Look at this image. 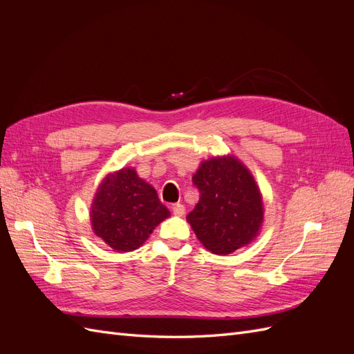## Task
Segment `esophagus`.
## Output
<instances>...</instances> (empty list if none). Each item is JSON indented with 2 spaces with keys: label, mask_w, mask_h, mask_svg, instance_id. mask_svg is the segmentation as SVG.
Wrapping results in <instances>:
<instances>
[{
  "label": "esophagus",
  "mask_w": 354,
  "mask_h": 354,
  "mask_svg": "<svg viewBox=\"0 0 354 354\" xmlns=\"http://www.w3.org/2000/svg\"><path fill=\"white\" fill-rule=\"evenodd\" d=\"M171 209H173V214L177 217L185 216V212H186V207L183 205V203H174V205L171 207Z\"/></svg>",
  "instance_id": "34e87169"
}]
</instances>
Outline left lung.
<instances>
[{
    "instance_id": "left-lung-1",
    "label": "left lung",
    "mask_w": 354,
    "mask_h": 354,
    "mask_svg": "<svg viewBox=\"0 0 354 354\" xmlns=\"http://www.w3.org/2000/svg\"><path fill=\"white\" fill-rule=\"evenodd\" d=\"M192 180L199 201L187 221L208 251L227 255L257 238L264 218L263 198L239 159L227 155L203 160Z\"/></svg>"
}]
</instances>
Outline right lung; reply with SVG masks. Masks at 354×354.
I'll return each instance as SVG.
<instances>
[{
    "mask_svg": "<svg viewBox=\"0 0 354 354\" xmlns=\"http://www.w3.org/2000/svg\"><path fill=\"white\" fill-rule=\"evenodd\" d=\"M167 217L169 211L156 190L134 168L106 176L90 211L94 233L116 252L137 250Z\"/></svg>",
    "mask_w": 354,
    "mask_h": 354,
    "instance_id": "obj_1",
    "label": "right lung"
}]
</instances>
